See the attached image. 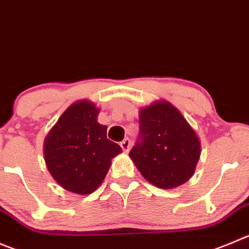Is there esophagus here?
<instances>
[{"label": "esophagus", "mask_w": 249, "mask_h": 249, "mask_svg": "<svg viewBox=\"0 0 249 249\" xmlns=\"http://www.w3.org/2000/svg\"><path fill=\"white\" fill-rule=\"evenodd\" d=\"M120 146H122L123 151H124L125 153H127V152L130 151V147H131V141H130L129 139H125L124 141L120 142Z\"/></svg>", "instance_id": "34e87169"}]
</instances>
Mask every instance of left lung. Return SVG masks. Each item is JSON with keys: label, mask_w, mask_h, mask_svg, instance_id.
Returning <instances> with one entry per match:
<instances>
[{"label": "left lung", "mask_w": 249, "mask_h": 249, "mask_svg": "<svg viewBox=\"0 0 249 249\" xmlns=\"http://www.w3.org/2000/svg\"><path fill=\"white\" fill-rule=\"evenodd\" d=\"M140 141L129 157L137 170L159 189H175L195 174L201 141L180 110L168 101L140 109Z\"/></svg>", "instance_id": "obj_1"}]
</instances>
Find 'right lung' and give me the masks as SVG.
<instances>
[{"label": "right lung", "instance_id": "right-lung-1", "mask_svg": "<svg viewBox=\"0 0 249 249\" xmlns=\"http://www.w3.org/2000/svg\"><path fill=\"white\" fill-rule=\"evenodd\" d=\"M100 108L76 101L60 115L43 142L46 166L55 182L76 195H90L102 183L122 147L107 139L97 122Z\"/></svg>", "mask_w": 249, "mask_h": 249}]
</instances>
